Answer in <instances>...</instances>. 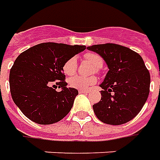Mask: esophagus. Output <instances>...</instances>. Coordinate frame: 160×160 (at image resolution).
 Instances as JSON below:
<instances>
[{"instance_id": "1", "label": "esophagus", "mask_w": 160, "mask_h": 160, "mask_svg": "<svg viewBox=\"0 0 160 160\" xmlns=\"http://www.w3.org/2000/svg\"><path fill=\"white\" fill-rule=\"evenodd\" d=\"M79 92L80 93H88V91H87V90H79Z\"/></svg>"}]
</instances>
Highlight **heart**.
<instances>
[{
    "label": "heart",
    "instance_id": "heart-1",
    "mask_svg": "<svg viewBox=\"0 0 160 160\" xmlns=\"http://www.w3.org/2000/svg\"><path fill=\"white\" fill-rule=\"evenodd\" d=\"M84 59L89 62L95 68V72H98L103 66V59L100 55L95 53H88L84 55ZM63 72L67 76H72L77 71V61L74 57L69 58L62 67ZM97 81L95 76L81 77L79 75L73 76L68 80V85L72 88L80 90H87L91 86L94 85Z\"/></svg>",
    "mask_w": 160,
    "mask_h": 160
}]
</instances>
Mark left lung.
I'll return each mask as SVG.
<instances>
[{"label": "left lung", "mask_w": 160, "mask_h": 160, "mask_svg": "<svg viewBox=\"0 0 160 160\" xmlns=\"http://www.w3.org/2000/svg\"><path fill=\"white\" fill-rule=\"evenodd\" d=\"M103 58L109 71L100 88L99 102L92 106L97 118L122 125L137 116L150 92V73L141 56L123 46L107 43L88 47Z\"/></svg>", "instance_id": "8db88e82"}]
</instances>
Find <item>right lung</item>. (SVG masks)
<instances>
[{
	"label": "right lung",
	"mask_w": 160,
	"mask_h": 160,
	"mask_svg": "<svg viewBox=\"0 0 160 160\" xmlns=\"http://www.w3.org/2000/svg\"><path fill=\"white\" fill-rule=\"evenodd\" d=\"M85 49L86 46L46 42L16 58L10 69V92L27 118L37 124L50 125L68 115L79 92L75 88H67L62 67L67 60ZM53 82L62 88L61 91L50 87Z\"/></svg>",
	"instance_id": "obj_1"
}]
</instances>
